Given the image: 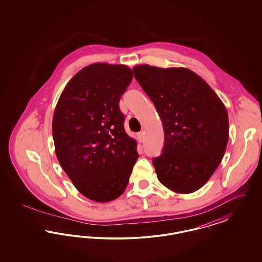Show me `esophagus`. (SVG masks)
I'll list each match as a JSON object with an SVG mask.
<instances>
[{"mask_svg": "<svg viewBox=\"0 0 262 262\" xmlns=\"http://www.w3.org/2000/svg\"><path fill=\"white\" fill-rule=\"evenodd\" d=\"M137 139L139 142H143L144 141V133L140 132L137 134Z\"/></svg>", "mask_w": 262, "mask_h": 262, "instance_id": "34e87169", "label": "esophagus"}]
</instances>
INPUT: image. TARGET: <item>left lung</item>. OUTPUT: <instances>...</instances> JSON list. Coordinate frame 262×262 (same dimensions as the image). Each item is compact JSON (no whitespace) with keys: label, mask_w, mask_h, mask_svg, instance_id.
Wrapping results in <instances>:
<instances>
[{"label":"left lung","mask_w":262,"mask_h":262,"mask_svg":"<svg viewBox=\"0 0 262 262\" xmlns=\"http://www.w3.org/2000/svg\"><path fill=\"white\" fill-rule=\"evenodd\" d=\"M137 82L153 102L164 128V147L152 159L159 182L178 193L203 187L224 156L229 119L223 102L186 68L137 66Z\"/></svg>","instance_id":"8db88e82"}]
</instances>
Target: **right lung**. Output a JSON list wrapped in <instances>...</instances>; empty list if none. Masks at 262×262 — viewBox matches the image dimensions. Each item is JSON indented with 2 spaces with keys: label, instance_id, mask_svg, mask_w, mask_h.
<instances>
[{
  "label": "right lung",
  "instance_id": "obj_1",
  "mask_svg": "<svg viewBox=\"0 0 262 262\" xmlns=\"http://www.w3.org/2000/svg\"><path fill=\"white\" fill-rule=\"evenodd\" d=\"M132 79L126 66L92 63L69 81L55 109L57 158L77 190L96 202L124 193L138 158L119 106Z\"/></svg>",
  "mask_w": 262,
  "mask_h": 262
}]
</instances>
